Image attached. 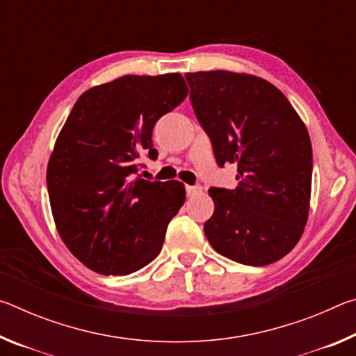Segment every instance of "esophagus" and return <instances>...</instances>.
I'll list each match as a JSON object with an SVG mask.
<instances>
[{"label": "esophagus", "mask_w": 356, "mask_h": 356, "mask_svg": "<svg viewBox=\"0 0 356 356\" xmlns=\"http://www.w3.org/2000/svg\"><path fill=\"white\" fill-rule=\"evenodd\" d=\"M185 188H186V195H188L190 197L200 195V193L202 191V186L201 185H186Z\"/></svg>", "instance_id": "34e87169"}]
</instances>
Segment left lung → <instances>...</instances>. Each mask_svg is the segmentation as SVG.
I'll return each instance as SVG.
<instances>
[{
    "mask_svg": "<svg viewBox=\"0 0 356 356\" xmlns=\"http://www.w3.org/2000/svg\"><path fill=\"white\" fill-rule=\"evenodd\" d=\"M197 120L218 166H237L234 190L209 191V243L232 261L262 267L293 250L309 213L312 147L306 125L278 88L227 70L186 74Z\"/></svg>",
    "mask_w": 356,
    "mask_h": 356,
    "instance_id": "left-lung-1",
    "label": "left lung"
}]
</instances>
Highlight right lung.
Wrapping results in <instances>:
<instances>
[{"label": "right lung", "mask_w": 356, "mask_h": 356, "mask_svg": "<svg viewBox=\"0 0 356 356\" xmlns=\"http://www.w3.org/2000/svg\"><path fill=\"white\" fill-rule=\"evenodd\" d=\"M186 94L180 74L120 76L83 92L59 131L47 166L53 220L92 272L129 275L159 256L185 186L135 177L138 156L155 159L154 125Z\"/></svg>", "instance_id": "1"}]
</instances>
